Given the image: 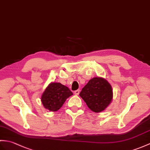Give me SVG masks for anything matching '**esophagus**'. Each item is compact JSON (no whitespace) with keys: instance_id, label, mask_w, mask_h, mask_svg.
I'll use <instances>...</instances> for the list:
<instances>
[{"instance_id":"esophagus-1","label":"esophagus","mask_w":150,"mask_h":150,"mask_svg":"<svg viewBox=\"0 0 150 150\" xmlns=\"http://www.w3.org/2000/svg\"><path fill=\"white\" fill-rule=\"evenodd\" d=\"M79 93H80V90L79 89H77L76 90V91H74V94L76 95H79Z\"/></svg>"}]
</instances>
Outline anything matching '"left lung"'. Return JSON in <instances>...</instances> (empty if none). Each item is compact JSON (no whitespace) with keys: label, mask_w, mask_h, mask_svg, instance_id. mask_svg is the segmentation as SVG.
<instances>
[{"label":"left lung","mask_w":150,"mask_h":150,"mask_svg":"<svg viewBox=\"0 0 150 150\" xmlns=\"http://www.w3.org/2000/svg\"><path fill=\"white\" fill-rule=\"evenodd\" d=\"M87 105L95 112L105 110L112 100V89L107 80L102 77L91 79L79 94Z\"/></svg>","instance_id":"8db88e82"}]
</instances>
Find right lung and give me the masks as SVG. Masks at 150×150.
I'll return each instance as SVG.
<instances>
[{
    "instance_id": "1",
    "label": "right lung",
    "mask_w": 150,
    "mask_h": 150,
    "mask_svg": "<svg viewBox=\"0 0 150 150\" xmlns=\"http://www.w3.org/2000/svg\"><path fill=\"white\" fill-rule=\"evenodd\" d=\"M73 95L68 87L61 83L52 82L45 89L41 100L45 109L57 111L62 106L66 100Z\"/></svg>"
}]
</instances>
